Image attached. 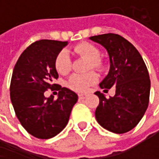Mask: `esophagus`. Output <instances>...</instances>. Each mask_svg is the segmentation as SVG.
<instances>
[{"label":"esophagus","instance_id":"esophagus-1","mask_svg":"<svg viewBox=\"0 0 159 159\" xmlns=\"http://www.w3.org/2000/svg\"><path fill=\"white\" fill-rule=\"evenodd\" d=\"M78 98H79V99H84L85 98H86V95H84V94H79L78 95Z\"/></svg>","mask_w":159,"mask_h":159}]
</instances>
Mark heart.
I'll return each instance as SVG.
<instances>
[{
    "label": "heart",
    "instance_id": "b5f03b06",
    "mask_svg": "<svg viewBox=\"0 0 159 159\" xmlns=\"http://www.w3.org/2000/svg\"><path fill=\"white\" fill-rule=\"evenodd\" d=\"M75 52L80 57L88 61L87 70L93 69L98 72H103L106 68L105 62L100 59V50L95 45L88 42H82L75 47ZM55 69L61 75H67L72 68V61L69 53L66 50L60 51L54 61ZM98 81V75L89 72L84 75L75 74L68 80V86L76 92H85L88 87Z\"/></svg>",
    "mask_w": 159,
    "mask_h": 159
}]
</instances>
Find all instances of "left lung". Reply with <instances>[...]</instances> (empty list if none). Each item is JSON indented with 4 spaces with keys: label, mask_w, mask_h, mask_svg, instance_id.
<instances>
[{
    "label": "left lung",
    "mask_w": 159,
    "mask_h": 159,
    "mask_svg": "<svg viewBox=\"0 0 159 159\" xmlns=\"http://www.w3.org/2000/svg\"><path fill=\"white\" fill-rule=\"evenodd\" d=\"M89 39L102 45L110 56V72L99 84L100 88L116 89L110 98L95 93L99 98L96 119L110 132L127 133L138 124L148 107L150 79L146 65L135 47L120 35L109 33Z\"/></svg>",
    "instance_id": "left-lung-1"
}]
</instances>
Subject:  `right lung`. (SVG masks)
Returning <instances> with one entry per match:
<instances>
[{
    "mask_svg": "<svg viewBox=\"0 0 159 159\" xmlns=\"http://www.w3.org/2000/svg\"><path fill=\"white\" fill-rule=\"evenodd\" d=\"M67 41L41 39L25 48L14 68L10 97L16 117L28 134L39 139H49L67 125L78 96L60 86L58 98H46L45 91L54 88L59 77L54 61Z\"/></svg>",
    "mask_w": 159,
    "mask_h": 159,
    "instance_id": "right-lung-1",
    "label": "right lung"
}]
</instances>
